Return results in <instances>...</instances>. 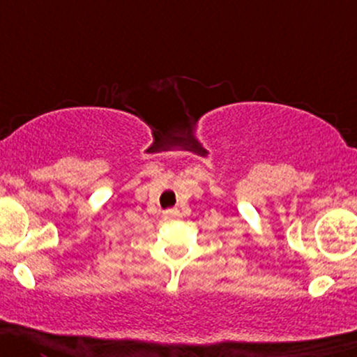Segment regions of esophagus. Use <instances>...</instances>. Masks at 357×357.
<instances>
[{"instance_id": "obj_1", "label": "esophagus", "mask_w": 357, "mask_h": 357, "mask_svg": "<svg viewBox=\"0 0 357 357\" xmlns=\"http://www.w3.org/2000/svg\"><path fill=\"white\" fill-rule=\"evenodd\" d=\"M177 217H178V210L177 208H172V210H167V212H164L165 220H174Z\"/></svg>"}]
</instances>
